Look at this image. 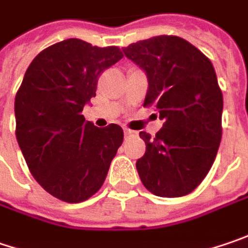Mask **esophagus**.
Instances as JSON below:
<instances>
[{
  "mask_svg": "<svg viewBox=\"0 0 248 248\" xmlns=\"http://www.w3.org/2000/svg\"><path fill=\"white\" fill-rule=\"evenodd\" d=\"M124 134H125V135H135L137 132H135V131L130 130V128H124Z\"/></svg>",
  "mask_w": 248,
  "mask_h": 248,
  "instance_id": "1",
  "label": "esophagus"
}]
</instances>
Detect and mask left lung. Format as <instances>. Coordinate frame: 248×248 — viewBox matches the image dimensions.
I'll list each match as a JSON object with an SVG mask.
<instances>
[{"label":"left lung","instance_id":"obj_1","mask_svg":"<svg viewBox=\"0 0 248 248\" xmlns=\"http://www.w3.org/2000/svg\"><path fill=\"white\" fill-rule=\"evenodd\" d=\"M145 71L143 106L163 120L155 138L140 132L145 155L137 160L142 184L157 197H183L208 174L222 138L223 96L212 62L177 36H156L123 48Z\"/></svg>","mask_w":248,"mask_h":248}]
</instances>
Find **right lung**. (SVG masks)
<instances>
[{"instance_id":"1","label":"right lung","mask_w":248,"mask_h":248,"mask_svg":"<svg viewBox=\"0 0 248 248\" xmlns=\"http://www.w3.org/2000/svg\"><path fill=\"white\" fill-rule=\"evenodd\" d=\"M123 58L116 46L67 39L34 57L15 96L16 140L31 176L69 204L105 183L124 140L123 128H97L82 110L96 96L99 75Z\"/></svg>"}]
</instances>
